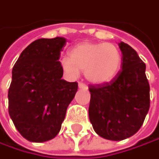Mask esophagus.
Listing matches in <instances>:
<instances>
[{
	"label": "esophagus",
	"instance_id": "34e87169",
	"mask_svg": "<svg viewBox=\"0 0 159 159\" xmlns=\"http://www.w3.org/2000/svg\"><path fill=\"white\" fill-rule=\"evenodd\" d=\"M78 88H79V89H88V87H87L84 83H79V84H78Z\"/></svg>",
	"mask_w": 159,
	"mask_h": 159
}]
</instances>
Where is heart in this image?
Instances as JSON below:
<instances>
[{"label": "heart", "instance_id": "1", "mask_svg": "<svg viewBox=\"0 0 159 159\" xmlns=\"http://www.w3.org/2000/svg\"><path fill=\"white\" fill-rule=\"evenodd\" d=\"M122 64V55L113 43L84 42L70 51V57H64L60 65L70 78H77L84 70L86 79L96 85L107 84L116 77Z\"/></svg>", "mask_w": 159, "mask_h": 159}]
</instances>
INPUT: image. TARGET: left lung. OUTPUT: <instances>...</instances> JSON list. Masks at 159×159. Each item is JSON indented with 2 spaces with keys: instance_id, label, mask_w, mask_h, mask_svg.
<instances>
[{
  "instance_id": "1",
  "label": "left lung",
  "mask_w": 159,
  "mask_h": 159,
  "mask_svg": "<svg viewBox=\"0 0 159 159\" xmlns=\"http://www.w3.org/2000/svg\"><path fill=\"white\" fill-rule=\"evenodd\" d=\"M122 70L113 81L89 87V120L96 133L111 141L134 135L143 124L150 107L146 66L128 43H118Z\"/></svg>"
}]
</instances>
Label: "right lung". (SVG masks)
Here are the masks:
<instances>
[{
  "instance_id": "right-lung-1",
  "label": "right lung",
  "mask_w": 159,
  "mask_h": 159,
  "mask_svg": "<svg viewBox=\"0 0 159 159\" xmlns=\"http://www.w3.org/2000/svg\"><path fill=\"white\" fill-rule=\"evenodd\" d=\"M63 37L38 39L20 54L12 70L8 110L18 132L28 141L43 143L55 138L78 89L61 79L59 62Z\"/></svg>"
}]
</instances>
